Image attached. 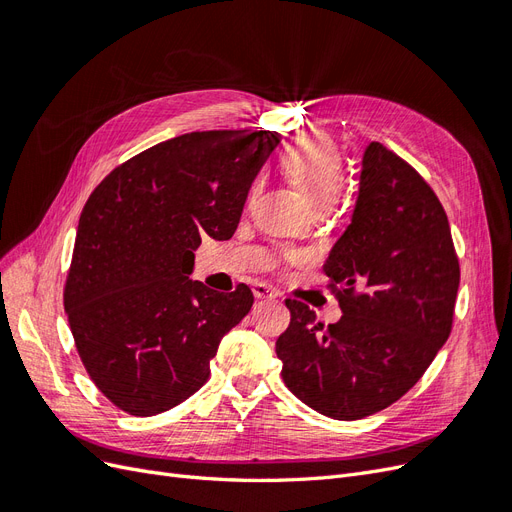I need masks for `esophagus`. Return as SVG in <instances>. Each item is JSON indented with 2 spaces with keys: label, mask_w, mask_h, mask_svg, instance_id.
Returning <instances> with one entry per match:
<instances>
[{
  "label": "esophagus",
  "mask_w": 512,
  "mask_h": 512,
  "mask_svg": "<svg viewBox=\"0 0 512 512\" xmlns=\"http://www.w3.org/2000/svg\"><path fill=\"white\" fill-rule=\"evenodd\" d=\"M252 292H254L256 299H275V297H277V292H275L271 286L262 284V282H256V284L252 286Z\"/></svg>",
  "instance_id": "esophagus-1"
}]
</instances>
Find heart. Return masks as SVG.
Masks as SVG:
<instances>
[{
  "label": "heart",
  "instance_id": "heart-1",
  "mask_svg": "<svg viewBox=\"0 0 512 512\" xmlns=\"http://www.w3.org/2000/svg\"><path fill=\"white\" fill-rule=\"evenodd\" d=\"M282 164L314 207L333 205L344 188V160L324 134H303L286 151Z\"/></svg>",
  "mask_w": 512,
  "mask_h": 512
}]
</instances>
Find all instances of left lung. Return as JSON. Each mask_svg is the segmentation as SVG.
<instances>
[{"instance_id":"1","label":"left lung","mask_w":512,"mask_h":512,"mask_svg":"<svg viewBox=\"0 0 512 512\" xmlns=\"http://www.w3.org/2000/svg\"><path fill=\"white\" fill-rule=\"evenodd\" d=\"M342 307L324 327L286 299L277 337L282 378L305 406L359 421L421 380L451 335L459 258L431 185L382 143H369L352 222L322 267Z\"/></svg>"}]
</instances>
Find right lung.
<instances>
[{"label": "right lung", "mask_w": 512, "mask_h": 512, "mask_svg": "<svg viewBox=\"0 0 512 512\" xmlns=\"http://www.w3.org/2000/svg\"><path fill=\"white\" fill-rule=\"evenodd\" d=\"M280 141L271 130L181 134L113 168L87 198L64 307L89 378L119 410L153 416L194 395L250 312L245 284L224 294L188 275L205 235H235Z\"/></svg>", "instance_id": "1"}]
</instances>
